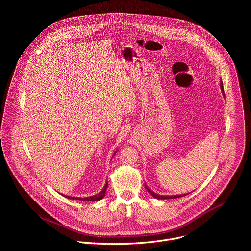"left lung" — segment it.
Masks as SVG:
<instances>
[{"label": "left lung", "mask_w": 251, "mask_h": 251, "mask_svg": "<svg viewBox=\"0 0 251 251\" xmlns=\"http://www.w3.org/2000/svg\"><path fill=\"white\" fill-rule=\"evenodd\" d=\"M220 85H221V89H222V91H223V94H224V96H225V92H224V84H223V82L221 81V83H220ZM145 187H146V189H147V191L154 197V198H156V199H158V200H165V199H176V198H181V197H184L185 195H176V196H162V195H158V194H156V193H154V192H152L146 185H145Z\"/></svg>", "instance_id": "left-lung-1"}]
</instances>
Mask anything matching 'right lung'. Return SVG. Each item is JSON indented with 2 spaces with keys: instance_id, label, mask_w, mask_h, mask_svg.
I'll list each match as a JSON object with an SVG mask.
<instances>
[{
  "instance_id": "right-lung-1",
  "label": "right lung",
  "mask_w": 251,
  "mask_h": 251,
  "mask_svg": "<svg viewBox=\"0 0 251 251\" xmlns=\"http://www.w3.org/2000/svg\"><path fill=\"white\" fill-rule=\"evenodd\" d=\"M117 152V151H116ZM116 152L114 153V155L116 154ZM107 186H108V184H105V186L103 187V189H102V191L100 192V193H98V194H96V195H94V196H91V197H86V198H75V197H69V196H63V197H65V198H67V199H71V200H79V201H100L101 199H103L104 197H105V192H106V189H107Z\"/></svg>"
}]
</instances>
